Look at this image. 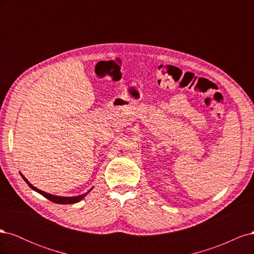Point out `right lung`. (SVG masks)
<instances>
[{
	"label": "right lung",
	"instance_id": "right-lung-1",
	"mask_svg": "<svg viewBox=\"0 0 254 254\" xmlns=\"http://www.w3.org/2000/svg\"><path fill=\"white\" fill-rule=\"evenodd\" d=\"M20 174H21V173H20ZM21 176H22V178L24 179V181L28 184V187H29L30 189L34 190L35 191H37V193L41 194L43 197L48 198L49 200H51L52 202L59 203V204H72V203L78 202V201L82 200V199L88 195V193H90V191H91L92 190H93V188H92V189H90L88 191H86V193H84V194H82V195H78V196H74V197H63V196H56V195H52V194L47 193V191H43V190H39V189H37L36 187H34V186H33V184H30V183L28 182V180H27V179L25 178V177L23 176L22 174H21Z\"/></svg>",
	"mask_w": 254,
	"mask_h": 254
}]
</instances>
